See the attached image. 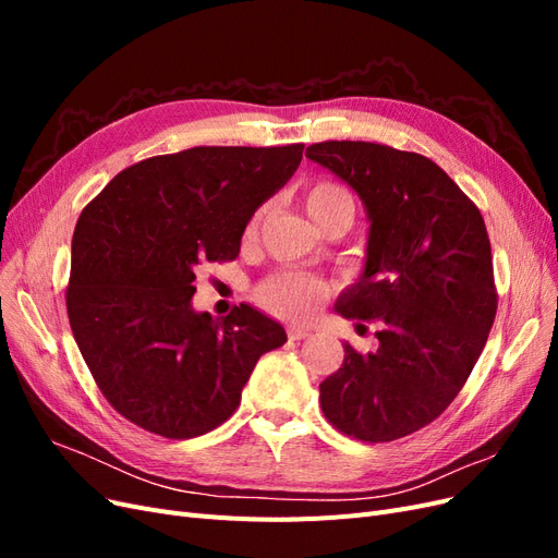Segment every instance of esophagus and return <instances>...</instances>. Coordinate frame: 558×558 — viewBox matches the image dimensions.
Wrapping results in <instances>:
<instances>
[{
    "label": "esophagus",
    "instance_id": "obj_1",
    "mask_svg": "<svg viewBox=\"0 0 558 558\" xmlns=\"http://www.w3.org/2000/svg\"><path fill=\"white\" fill-rule=\"evenodd\" d=\"M305 337H310V330H305V328H289V340L291 342H300V340H305Z\"/></svg>",
    "mask_w": 558,
    "mask_h": 558
}]
</instances>
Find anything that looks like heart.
I'll use <instances>...</instances> for the list:
<instances>
[{
	"mask_svg": "<svg viewBox=\"0 0 558 558\" xmlns=\"http://www.w3.org/2000/svg\"><path fill=\"white\" fill-rule=\"evenodd\" d=\"M300 199H302V207H305V211L320 230H324L328 223L337 221V218H344V221L351 223L353 211H356L353 195L347 185L326 177L312 179L302 185ZM267 209H269L267 205H260L246 218L244 230H242V240L246 244H253L258 240L267 218ZM330 293H332V286L324 279L305 275V272L281 269V272H275L267 279H263L256 286V291H253V298H256V302L265 312L286 320H293V324H302V320H310L320 310V305L330 298Z\"/></svg>",
	"mask_w": 558,
	"mask_h": 558,
	"instance_id": "heart-1",
	"label": "heart"
}]
</instances>
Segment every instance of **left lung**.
Here are the masks:
<instances>
[{
    "instance_id": "8db88e82",
    "label": "left lung",
    "mask_w": 558,
    "mask_h": 558,
    "mask_svg": "<svg viewBox=\"0 0 558 558\" xmlns=\"http://www.w3.org/2000/svg\"><path fill=\"white\" fill-rule=\"evenodd\" d=\"M307 158L365 202V272L337 312L379 324L377 351L344 344L320 410L353 440L393 442L440 416L480 359L498 310L492 242L475 202L426 156L330 140Z\"/></svg>"
}]
</instances>
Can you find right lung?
<instances>
[{"mask_svg":"<svg viewBox=\"0 0 558 558\" xmlns=\"http://www.w3.org/2000/svg\"><path fill=\"white\" fill-rule=\"evenodd\" d=\"M305 144L195 146L118 172L83 207L66 316L111 408L189 440L228 421L263 353L286 342L248 305L195 314V272L240 256L246 218L293 177Z\"/></svg>","mask_w":558,"mask_h":558,"instance_id":"1","label":"right lung"}]
</instances>
